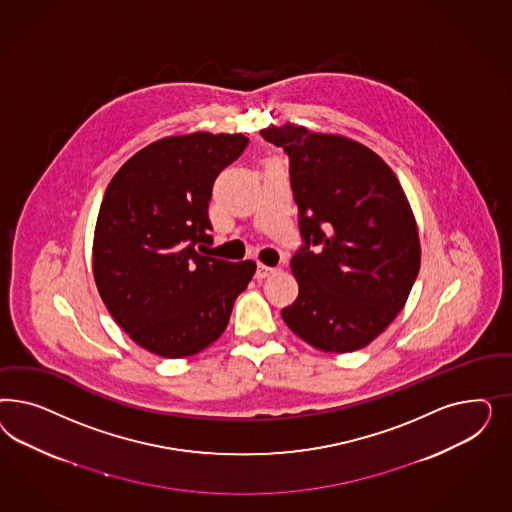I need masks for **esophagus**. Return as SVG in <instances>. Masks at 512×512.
<instances>
[{"label": "esophagus", "instance_id": "obj_1", "mask_svg": "<svg viewBox=\"0 0 512 512\" xmlns=\"http://www.w3.org/2000/svg\"><path fill=\"white\" fill-rule=\"evenodd\" d=\"M276 272V268H270V266H266V264H259V268H257V274H255V278L263 279L268 278V276H272Z\"/></svg>", "mask_w": 512, "mask_h": 512}]
</instances>
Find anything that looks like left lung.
Here are the masks:
<instances>
[{
  "label": "left lung",
  "instance_id": "8db88e82",
  "mask_svg": "<svg viewBox=\"0 0 512 512\" xmlns=\"http://www.w3.org/2000/svg\"><path fill=\"white\" fill-rule=\"evenodd\" d=\"M261 135L289 155L304 240L291 259L298 298L281 317L315 349L358 351L394 321L419 276L409 201L387 163L357 140L293 124Z\"/></svg>",
  "mask_w": 512,
  "mask_h": 512
}]
</instances>
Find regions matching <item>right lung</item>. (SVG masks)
<instances>
[{"label": "right lung", "instance_id": "add662e5", "mask_svg": "<svg viewBox=\"0 0 512 512\" xmlns=\"http://www.w3.org/2000/svg\"><path fill=\"white\" fill-rule=\"evenodd\" d=\"M248 137L191 133L142 148L114 174L93 234V278L114 321L146 351L193 357L227 328L253 261L196 248L212 242L208 202L217 174Z\"/></svg>", "mask_w": 512, "mask_h": 512}]
</instances>
